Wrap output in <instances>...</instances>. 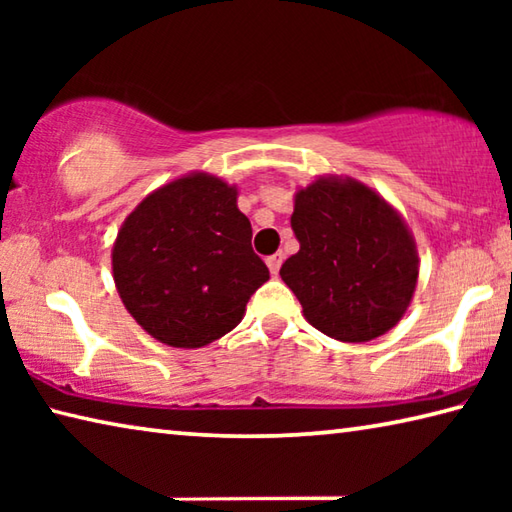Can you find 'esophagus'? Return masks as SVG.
Returning a JSON list of instances; mask_svg holds the SVG:
<instances>
[{
	"instance_id": "esophagus-1",
	"label": "esophagus",
	"mask_w": 512,
	"mask_h": 512,
	"mask_svg": "<svg viewBox=\"0 0 512 512\" xmlns=\"http://www.w3.org/2000/svg\"><path fill=\"white\" fill-rule=\"evenodd\" d=\"M282 259H284V255H282V253H275V255H271V257L266 259V264H268V268H271V273H273V275L280 273Z\"/></svg>"
}]
</instances>
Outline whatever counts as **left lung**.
I'll return each instance as SVG.
<instances>
[{
	"label": "left lung",
	"instance_id": "obj_1",
	"mask_svg": "<svg viewBox=\"0 0 512 512\" xmlns=\"http://www.w3.org/2000/svg\"><path fill=\"white\" fill-rule=\"evenodd\" d=\"M300 250L280 275L318 332L366 343L400 323L418 284V248L402 214L350 176H320L293 198Z\"/></svg>",
	"mask_w": 512,
	"mask_h": 512
}]
</instances>
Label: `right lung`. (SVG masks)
Masks as SVG:
<instances>
[{"label":"right lung","instance_id":"1","mask_svg":"<svg viewBox=\"0 0 512 512\" xmlns=\"http://www.w3.org/2000/svg\"><path fill=\"white\" fill-rule=\"evenodd\" d=\"M237 187L194 171L151 192L112 246V277L137 325L171 348H203L235 329L268 268Z\"/></svg>","mask_w":512,"mask_h":512}]
</instances>
